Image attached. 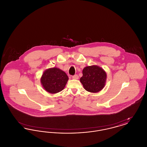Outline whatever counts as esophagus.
Wrapping results in <instances>:
<instances>
[{"mask_svg":"<svg viewBox=\"0 0 147 147\" xmlns=\"http://www.w3.org/2000/svg\"><path fill=\"white\" fill-rule=\"evenodd\" d=\"M72 78H73V79H79V77H78V75H74V76H73L72 77Z\"/></svg>","mask_w":147,"mask_h":147,"instance_id":"obj_1","label":"esophagus"}]
</instances>
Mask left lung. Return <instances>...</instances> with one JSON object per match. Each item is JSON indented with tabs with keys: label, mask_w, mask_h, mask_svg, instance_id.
I'll list each match as a JSON object with an SVG mask.
<instances>
[{
	"label": "left lung",
	"mask_w": 147,
	"mask_h": 147,
	"mask_svg": "<svg viewBox=\"0 0 147 147\" xmlns=\"http://www.w3.org/2000/svg\"><path fill=\"white\" fill-rule=\"evenodd\" d=\"M106 77L105 70L98 65H94L84 68L80 81L86 91L98 92L104 88Z\"/></svg>",
	"instance_id": "obj_1"
}]
</instances>
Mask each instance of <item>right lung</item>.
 I'll use <instances>...</instances> for the list:
<instances>
[{
	"label": "right lung",
	"instance_id": "1",
	"mask_svg": "<svg viewBox=\"0 0 147 147\" xmlns=\"http://www.w3.org/2000/svg\"><path fill=\"white\" fill-rule=\"evenodd\" d=\"M68 79L64 71L54 67L43 72L41 83L46 91L51 94H56L64 89Z\"/></svg>",
	"mask_w": 147,
	"mask_h": 147
}]
</instances>
